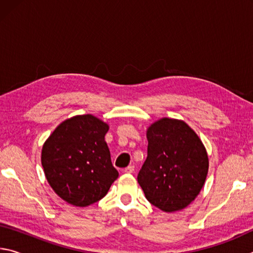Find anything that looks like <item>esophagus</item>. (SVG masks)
Masks as SVG:
<instances>
[{
	"label": "esophagus",
	"mask_w": 253,
	"mask_h": 253,
	"mask_svg": "<svg viewBox=\"0 0 253 253\" xmlns=\"http://www.w3.org/2000/svg\"><path fill=\"white\" fill-rule=\"evenodd\" d=\"M135 170V166L134 165H129L128 168H126L125 169H124V172L125 173H132Z\"/></svg>",
	"instance_id": "34e87169"
}]
</instances>
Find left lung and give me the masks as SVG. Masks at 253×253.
Segmentation results:
<instances>
[{"mask_svg": "<svg viewBox=\"0 0 253 253\" xmlns=\"http://www.w3.org/2000/svg\"><path fill=\"white\" fill-rule=\"evenodd\" d=\"M146 137L147 158L137 181L154 207L166 213L181 211L193 202L207 179V149L181 119H158L147 128Z\"/></svg>", "mask_w": 253, "mask_h": 253, "instance_id": "obj_1", "label": "left lung"}]
</instances>
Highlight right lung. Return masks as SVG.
<instances>
[{
    "label": "right lung",
    "mask_w": 253,
    "mask_h": 253,
    "mask_svg": "<svg viewBox=\"0 0 253 253\" xmlns=\"http://www.w3.org/2000/svg\"><path fill=\"white\" fill-rule=\"evenodd\" d=\"M109 125L93 115L63 121L45 140L41 164L54 193L74 207L101 200L118 177L105 142Z\"/></svg>",
    "instance_id": "1"
}]
</instances>
